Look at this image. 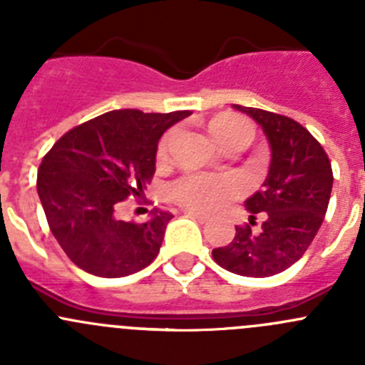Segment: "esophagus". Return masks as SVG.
<instances>
[{"label":"esophagus","instance_id":"obj_1","mask_svg":"<svg viewBox=\"0 0 365 365\" xmlns=\"http://www.w3.org/2000/svg\"><path fill=\"white\" fill-rule=\"evenodd\" d=\"M186 213V217H192V218H195L197 222H200V224H206L207 220H210V215H206V213H199V211H192V210H188V211H185Z\"/></svg>","mask_w":365,"mask_h":365}]
</instances>
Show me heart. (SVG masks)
Here are the masks:
<instances>
[{"mask_svg": "<svg viewBox=\"0 0 365 365\" xmlns=\"http://www.w3.org/2000/svg\"><path fill=\"white\" fill-rule=\"evenodd\" d=\"M210 133L218 145L232 140H252V125L238 116H218L211 120ZM168 140L159 145V159L166 158ZM170 197L180 206L197 211H215L244 192V182L235 175H210L190 172L177 177L168 188Z\"/></svg>", "mask_w": 365, "mask_h": 365, "instance_id": "1", "label": "heart"}]
</instances>
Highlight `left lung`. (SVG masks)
I'll return each instance as SVG.
<instances>
[{"label":"left lung","mask_w":365,"mask_h":365,"mask_svg":"<svg viewBox=\"0 0 365 365\" xmlns=\"http://www.w3.org/2000/svg\"><path fill=\"white\" fill-rule=\"evenodd\" d=\"M232 107L263 128L270 166L263 188L245 200L251 224L237 225L231 244L213 249V259L240 276H274L292 267L317 235L331 195V163L321 143L292 118ZM256 216L262 218V225L255 232Z\"/></svg>","instance_id":"8db88e82"}]
</instances>
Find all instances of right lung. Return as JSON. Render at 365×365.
I'll use <instances>...</instances> for the list:
<instances>
[{
	"instance_id": "right-lung-1",
	"label": "right lung",
	"mask_w": 365,
	"mask_h": 365,
	"mask_svg": "<svg viewBox=\"0 0 365 365\" xmlns=\"http://www.w3.org/2000/svg\"><path fill=\"white\" fill-rule=\"evenodd\" d=\"M190 110L120 109L71 128L44 155L37 193L50 231L68 258L100 277L150 265L173 215L154 210L145 224L118 220L116 207L141 197L155 172L158 141Z\"/></svg>"
}]
</instances>
